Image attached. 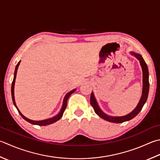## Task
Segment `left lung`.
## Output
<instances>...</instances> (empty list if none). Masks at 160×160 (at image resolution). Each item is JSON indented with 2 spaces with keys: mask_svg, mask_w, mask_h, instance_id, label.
Masks as SVG:
<instances>
[{
  "mask_svg": "<svg viewBox=\"0 0 160 160\" xmlns=\"http://www.w3.org/2000/svg\"><path fill=\"white\" fill-rule=\"evenodd\" d=\"M131 54L134 55L140 62L141 67L142 68V72H143V90H142V95L141 97L140 101L138 103V105H137V107L134 110L130 112V114H128L126 116H123V117H112V116H109L105 114L103 112L101 108H99L98 105V102H97L96 100L93 95V93L92 92V94H91L90 97V102L91 105L94 109V111L96 113L98 114L100 117H101L103 119L106 121H108L109 122H112V123H123L125 121H130L135 117L139 113V112L142 110L143 105L145 104L146 102L147 98H148V92H149V80H148V67H147V64L144 61V59H143L142 56L138 54V53H135L132 52Z\"/></svg>",
  "mask_w": 160,
  "mask_h": 160,
  "instance_id": "left-lung-1",
  "label": "left lung"
}]
</instances>
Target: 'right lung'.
I'll return each instance as SVG.
<instances>
[{"label": "right lung", "instance_id": "1", "mask_svg": "<svg viewBox=\"0 0 160 160\" xmlns=\"http://www.w3.org/2000/svg\"><path fill=\"white\" fill-rule=\"evenodd\" d=\"M20 62H21V61L18 62V64H17V66H16L15 71H14V79H13V81H12V90H11V91H12V101H13L14 105V106L16 107V108L17 109L18 113H19L20 115L21 116V117H23V119H25V120H26V121H28V122H29L30 123L33 124V125H37V126H47V125L52 124V123H55V122L58 121V120L60 119V118H61L62 117V115H63V113H64V110L66 109V108H67V101H68V97H69L73 92H75V91H76V89H73L72 91H71V92H69L68 93H67V94H66V96H65V97H64V101H63V104H62V109H61L60 112H59L58 114L55 116V117H53L52 118H48V119H45V120H42V121H33V120L29 119V118H26V117H25V116H23V114H22L21 113V112L19 111V109H18V108L17 107V105H16L15 100H14V84H15L16 76H17V73L18 67V66H19V64H20Z\"/></svg>", "mask_w": 160, "mask_h": 160}]
</instances>
